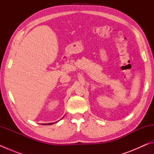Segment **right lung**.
I'll return each mask as SVG.
<instances>
[{
  "label": "right lung",
  "instance_id": "1",
  "mask_svg": "<svg viewBox=\"0 0 154 154\" xmlns=\"http://www.w3.org/2000/svg\"><path fill=\"white\" fill-rule=\"evenodd\" d=\"M53 124V123H49V124H43V125H51Z\"/></svg>",
  "mask_w": 154,
  "mask_h": 154
}]
</instances>
